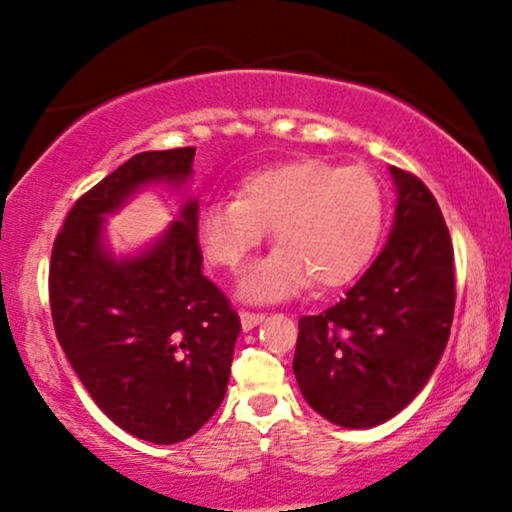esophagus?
Segmentation results:
<instances>
[{
  "instance_id": "esophagus-1",
  "label": "esophagus",
  "mask_w": 512,
  "mask_h": 512,
  "mask_svg": "<svg viewBox=\"0 0 512 512\" xmlns=\"http://www.w3.org/2000/svg\"><path fill=\"white\" fill-rule=\"evenodd\" d=\"M238 316H241V325H243V330H252V327L255 325H260L262 320H264V313H260V311H238Z\"/></svg>"
}]
</instances>
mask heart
Listing matches in <instances>:
<instances>
[{
	"label": "heart",
	"instance_id": "heart-1",
	"mask_svg": "<svg viewBox=\"0 0 512 512\" xmlns=\"http://www.w3.org/2000/svg\"><path fill=\"white\" fill-rule=\"evenodd\" d=\"M271 229L274 255L255 264L241 292L250 299L295 295L311 281L332 290L372 260L384 229V194L365 166L295 159L243 177L236 201H213L199 213V243L217 269L241 271Z\"/></svg>",
	"mask_w": 512,
	"mask_h": 512
}]
</instances>
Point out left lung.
I'll use <instances>...</instances> for the list:
<instances>
[{
  "instance_id": "8db88e82",
  "label": "left lung",
  "mask_w": 512,
  "mask_h": 512,
  "mask_svg": "<svg viewBox=\"0 0 512 512\" xmlns=\"http://www.w3.org/2000/svg\"><path fill=\"white\" fill-rule=\"evenodd\" d=\"M398 206L372 267L335 306L299 318L295 370L304 400L332 424L372 428L426 386L454 318V248L417 175L391 166Z\"/></svg>"
}]
</instances>
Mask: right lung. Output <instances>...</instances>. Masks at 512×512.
Here are the masks:
<instances>
[{
    "label": "right lung",
    "mask_w": 512,
    "mask_h": 512,
    "mask_svg": "<svg viewBox=\"0 0 512 512\" xmlns=\"http://www.w3.org/2000/svg\"><path fill=\"white\" fill-rule=\"evenodd\" d=\"M194 152L135 154L79 196L51 252V316L67 360L114 424L156 445L192 438L222 405L241 320L201 271L196 199L140 255L117 260L102 229L140 187L185 185Z\"/></svg>",
    "instance_id": "add662e5"
}]
</instances>
